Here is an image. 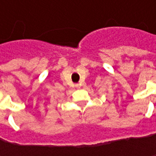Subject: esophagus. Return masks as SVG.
I'll list each match as a JSON object with an SVG mask.
<instances>
[{
	"label": "esophagus",
	"mask_w": 156,
	"mask_h": 156,
	"mask_svg": "<svg viewBox=\"0 0 156 156\" xmlns=\"http://www.w3.org/2000/svg\"><path fill=\"white\" fill-rule=\"evenodd\" d=\"M76 87H78V88H79V87H80V85H78V84H77V85H76Z\"/></svg>",
	"instance_id": "1"
}]
</instances>
